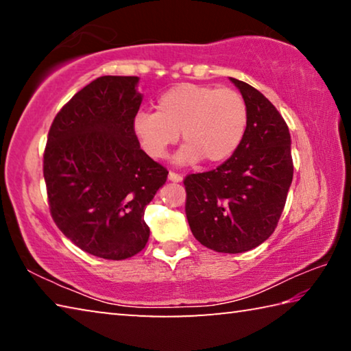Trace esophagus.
Returning a JSON list of instances; mask_svg holds the SVG:
<instances>
[{
  "mask_svg": "<svg viewBox=\"0 0 351 351\" xmlns=\"http://www.w3.org/2000/svg\"><path fill=\"white\" fill-rule=\"evenodd\" d=\"M169 180H170L171 182H181V181H182V176L175 173V171H170V173H169Z\"/></svg>",
  "mask_w": 351,
  "mask_h": 351,
  "instance_id": "1",
  "label": "esophagus"
}]
</instances>
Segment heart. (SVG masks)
I'll use <instances>...</instances> for the list:
<instances>
[{
	"label": "heart",
	"instance_id": "1",
	"mask_svg": "<svg viewBox=\"0 0 351 351\" xmlns=\"http://www.w3.org/2000/svg\"><path fill=\"white\" fill-rule=\"evenodd\" d=\"M247 106L240 93L229 88L181 83L161 94L156 112L139 111L133 133L153 159H164L178 139L186 142L176 153L180 165L223 162L232 156L245 134Z\"/></svg>",
	"mask_w": 351,
	"mask_h": 351
}]
</instances>
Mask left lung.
Segmentation results:
<instances>
[{
    "mask_svg": "<svg viewBox=\"0 0 351 351\" xmlns=\"http://www.w3.org/2000/svg\"><path fill=\"white\" fill-rule=\"evenodd\" d=\"M247 106L239 148L210 171L184 180L186 215L201 245L240 254L260 246L274 232L293 182L287 122L263 94L232 79Z\"/></svg>",
    "mask_w": 351,
    "mask_h": 351,
    "instance_id": "8db88e82",
    "label": "left lung"
}]
</instances>
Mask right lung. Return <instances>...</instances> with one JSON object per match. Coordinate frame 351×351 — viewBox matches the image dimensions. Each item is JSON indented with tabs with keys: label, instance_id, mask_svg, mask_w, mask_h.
Listing matches in <instances>:
<instances>
[{
	"label": "right lung",
	"instance_id": "1",
	"mask_svg": "<svg viewBox=\"0 0 351 351\" xmlns=\"http://www.w3.org/2000/svg\"><path fill=\"white\" fill-rule=\"evenodd\" d=\"M139 77L102 75L58 111L45 150L51 215L82 251L125 260L145 247L147 204L167 181L133 133Z\"/></svg>",
	"mask_w": 351,
	"mask_h": 351
}]
</instances>
